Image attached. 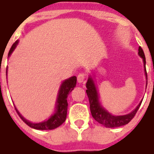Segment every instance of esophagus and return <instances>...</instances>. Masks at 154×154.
<instances>
[{
    "instance_id": "1",
    "label": "esophagus",
    "mask_w": 154,
    "mask_h": 154,
    "mask_svg": "<svg viewBox=\"0 0 154 154\" xmlns=\"http://www.w3.org/2000/svg\"><path fill=\"white\" fill-rule=\"evenodd\" d=\"M84 80H85V74L80 73L78 75V77H77V81H78V83H83V82H84Z\"/></svg>"
}]
</instances>
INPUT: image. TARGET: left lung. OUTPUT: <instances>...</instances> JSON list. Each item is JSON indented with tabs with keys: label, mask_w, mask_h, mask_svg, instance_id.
<instances>
[{
	"label": "left lung",
	"mask_w": 154,
	"mask_h": 154,
	"mask_svg": "<svg viewBox=\"0 0 154 154\" xmlns=\"http://www.w3.org/2000/svg\"><path fill=\"white\" fill-rule=\"evenodd\" d=\"M138 51H139L138 54L143 59L144 66H145V76H146V79H147V72H146V68H145V63L146 62H145V54H144V51L140 46H139ZM86 87H87L86 92H87V95H88V99H89L90 110L91 113L92 115V117L97 122L103 125V126H105L107 128H117V127H120V126L125 125L128 123L130 122L132 119L135 116L136 113L140 108L141 102H142V100L140 101L137 107L132 112L123 116H113L111 113L108 112L105 108H103V106L101 105L100 103L98 91L96 89V84H95L93 79L91 76L88 78V82L86 83ZM146 87H147V83H146Z\"/></svg>",
	"instance_id": "left-lung-1"
}]
</instances>
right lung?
<instances>
[{"label": "right lung", "instance_id": "obj_1", "mask_svg": "<svg viewBox=\"0 0 154 154\" xmlns=\"http://www.w3.org/2000/svg\"><path fill=\"white\" fill-rule=\"evenodd\" d=\"M17 43H18V41H16L13 44V46H12L11 49H10V51L9 52V56H10V54L13 53V51H14V49L17 46ZM76 81H77L76 76H72V77L67 79L64 80L62 83L59 91H58L57 101H56L55 112L47 120H45V121L41 123L29 122V120H26L20 114L17 109L15 108L17 112L19 115V116L21 117V120H23L27 125L33 128H35V129H38V130H51V129H54V128H58V126H60L66 120L67 106H68L67 96H68L69 93L71 92V91L73 90L74 88L75 87Z\"/></svg>", "mask_w": 154, "mask_h": 154}]
</instances>
